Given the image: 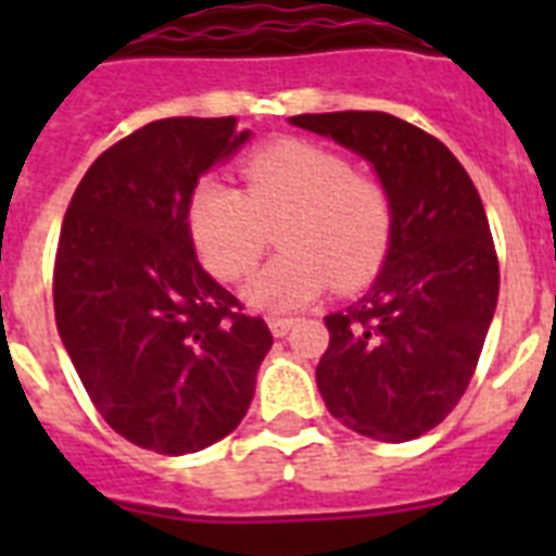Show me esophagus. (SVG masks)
I'll return each instance as SVG.
<instances>
[{"label":"esophagus","mask_w":556,"mask_h":556,"mask_svg":"<svg viewBox=\"0 0 556 556\" xmlns=\"http://www.w3.org/2000/svg\"><path fill=\"white\" fill-rule=\"evenodd\" d=\"M294 317H270V331L277 334V338H286L288 331L294 329Z\"/></svg>","instance_id":"esophagus-1"}]
</instances>
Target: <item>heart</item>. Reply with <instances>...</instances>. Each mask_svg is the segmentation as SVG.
I'll list each match as a JSON object with an SVG mask.
<instances>
[{"label": "heart", "instance_id": "b5f03b06", "mask_svg": "<svg viewBox=\"0 0 556 556\" xmlns=\"http://www.w3.org/2000/svg\"><path fill=\"white\" fill-rule=\"evenodd\" d=\"M187 227L210 274L225 282L260 262L274 230L282 251L251 279L248 300L286 312L329 282L338 291L369 282L392 242L395 204L343 155L288 138L242 161V190L201 178L187 201Z\"/></svg>", "mask_w": 556, "mask_h": 556}]
</instances>
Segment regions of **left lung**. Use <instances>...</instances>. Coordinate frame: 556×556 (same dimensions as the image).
<instances>
[{"label":"left lung","instance_id":"1","mask_svg":"<svg viewBox=\"0 0 556 556\" xmlns=\"http://www.w3.org/2000/svg\"><path fill=\"white\" fill-rule=\"evenodd\" d=\"M371 161L395 204L378 279L326 317L317 387L329 413L375 441L439 427L473 378L500 296V256L467 169L430 132L387 112L296 115Z\"/></svg>","mask_w":556,"mask_h":556}]
</instances>
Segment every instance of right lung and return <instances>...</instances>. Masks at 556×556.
<instances>
[{"mask_svg": "<svg viewBox=\"0 0 556 556\" xmlns=\"http://www.w3.org/2000/svg\"><path fill=\"white\" fill-rule=\"evenodd\" d=\"M248 141L236 117H164L112 143L74 190L54 317L91 404L138 447L181 456L248 413L274 334L201 268L187 227L199 176Z\"/></svg>", "mask_w": 556, "mask_h": 556, "instance_id": "add662e5", "label": "right lung"}]
</instances>
